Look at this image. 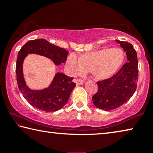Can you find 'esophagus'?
Instances as JSON below:
<instances>
[{"label":"esophagus","instance_id":"obj_1","mask_svg":"<svg viewBox=\"0 0 153 153\" xmlns=\"http://www.w3.org/2000/svg\"><path fill=\"white\" fill-rule=\"evenodd\" d=\"M74 82L77 84H82L84 83V80L82 79H75Z\"/></svg>","mask_w":153,"mask_h":153}]
</instances>
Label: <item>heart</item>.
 Returning <instances> with one entry per match:
<instances>
[{"label": "heart", "instance_id": "heart-1", "mask_svg": "<svg viewBox=\"0 0 153 153\" xmlns=\"http://www.w3.org/2000/svg\"><path fill=\"white\" fill-rule=\"evenodd\" d=\"M124 60V54L122 49L106 48L83 53L78 58L75 54H70L66 61V68L71 76L91 70L95 77L105 78L117 72Z\"/></svg>", "mask_w": 153, "mask_h": 153}]
</instances>
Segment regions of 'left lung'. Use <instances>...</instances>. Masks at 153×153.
Returning <instances> with one entry per match:
<instances>
[{
  "label": "left lung",
  "mask_w": 153,
  "mask_h": 153,
  "mask_svg": "<svg viewBox=\"0 0 153 153\" xmlns=\"http://www.w3.org/2000/svg\"><path fill=\"white\" fill-rule=\"evenodd\" d=\"M126 53L128 62L115 75L97 82V91L92 97L94 105L104 111H111L126 103L136 91L138 81V60L135 49L128 42L115 40Z\"/></svg>",
  "instance_id": "1"
}]
</instances>
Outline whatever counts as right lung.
I'll return each mask as SVG.
<instances>
[{
  "label": "right lung",
  "instance_id": "add662e5",
  "mask_svg": "<svg viewBox=\"0 0 153 153\" xmlns=\"http://www.w3.org/2000/svg\"><path fill=\"white\" fill-rule=\"evenodd\" d=\"M29 53H36L51 59L58 65L66 62L69 52L56 46L45 39L29 40L24 45L18 53L16 66L18 86L23 97L31 106L47 112L60 110L67 104L71 93L76 84L74 77L57 73L53 82L48 88L41 91L29 89L25 82L22 74V62Z\"/></svg>",
  "mask_w": 153,
  "mask_h": 153
}]
</instances>
